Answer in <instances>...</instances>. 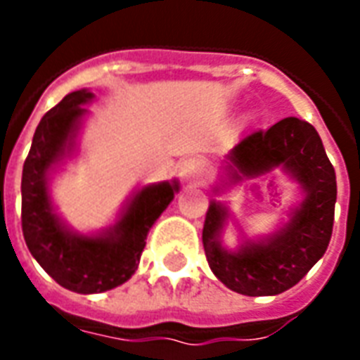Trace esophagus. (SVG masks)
<instances>
[{"label": "esophagus", "mask_w": 360, "mask_h": 360, "mask_svg": "<svg viewBox=\"0 0 360 360\" xmlns=\"http://www.w3.org/2000/svg\"><path fill=\"white\" fill-rule=\"evenodd\" d=\"M177 175L185 183H200L203 179V164L198 158H183L177 164Z\"/></svg>", "instance_id": "esophagus-1"}]
</instances>
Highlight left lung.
I'll return each mask as SVG.
<instances>
[{
	"instance_id": "obj_1",
	"label": "left lung",
	"mask_w": 360,
	"mask_h": 360,
	"mask_svg": "<svg viewBox=\"0 0 360 360\" xmlns=\"http://www.w3.org/2000/svg\"><path fill=\"white\" fill-rule=\"evenodd\" d=\"M282 169L299 183L301 202L293 205L271 236H243L236 250L226 248L222 233L231 219L228 205L211 200L203 224V248L214 276L231 291L248 297L278 295L290 290L323 257L335 222L336 175L318 130L297 117L274 123L239 141L226 157L219 196L245 177Z\"/></svg>"
}]
</instances>
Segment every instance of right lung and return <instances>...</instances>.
Listing matches in <instances>:
<instances>
[{
  "instance_id": "add662e5",
  "label": "right lung",
  "mask_w": 360,
  "mask_h": 360,
  "mask_svg": "<svg viewBox=\"0 0 360 360\" xmlns=\"http://www.w3.org/2000/svg\"><path fill=\"white\" fill-rule=\"evenodd\" d=\"M89 89L69 93L41 120L22 172V231L37 263L65 290L103 293L134 274L153 224L179 192V181L138 188L114 224L95 233L72 230L59 217L50 196V177L65 158L75 155Z\"/></svg>"
}]
</instances>
